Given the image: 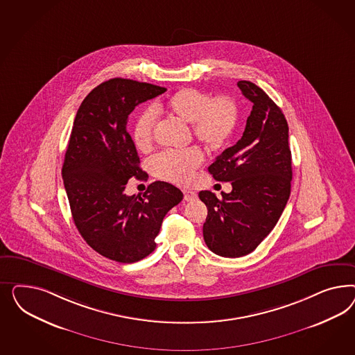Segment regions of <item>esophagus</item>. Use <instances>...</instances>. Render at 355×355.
I'll list each match as a JSON object with an SVG mask.
<instances>
[{"label": "esophagus", "mask_w": 355, "mask_h": 355, "mask_svg": "<svg viewBox=\"0 0 355 355\" xmlns=\"http://www.w3.org/2000/svg\"><path fill=\"white\" fill-rule=\"evenodd\" d=\"M183 193H184V200L186 202H193V200L198 198V193H195V191H191V190H184Z\"/></svg>", "instance_id": "esophagus-1"}]
</instances>
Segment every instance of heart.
Segmentation results:
<instances>
[{"instance_id": "b5f03b06", "label": "heart", "mask_w": 355, "mask_h": 355, "mask_svg": "<svg viewBox=\"0 0 355 355\" xmlns=\"http://www.w3.org/2000/svg\"><path fill=\"white\" fill-rule=\"evenodd\" d=\"M156 110H159L156 107ZM162 110L173 117L191 123L195 139L208 150H217L226 146L236 131L239 110L233 97L211 98L196 88H182L166 100ZM157 126V114L153 109L140 113L132 128V141L139 150H150ZM205 162V155L199 148L184 150H164L156 155L152 162V172L156 177L178 183L191 182L196 169Z\"/></svg>"}]
</instances>
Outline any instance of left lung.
I'll return each mask as SVG.
<instances>
[{"label":"left lung","mask_w":355,"mask_h":355,"mask_svg":"<svg viewBox=\"0 0 355 355\" xmlns=\"http://www.w3.org/2000/svg\"><path fill=\"white\" fill-rule=\"evenodd\" d=\"M236 86L252 110L242 138L208 168L216 181L232 183L233 190L220 199L207 190L199 193L208 209L205 245L224 258L248 255L272 232L289 200L293 175L284 113L257 85L239 80Z\"/></svg>","instance_id":"left-lung-1"}]
</instances>
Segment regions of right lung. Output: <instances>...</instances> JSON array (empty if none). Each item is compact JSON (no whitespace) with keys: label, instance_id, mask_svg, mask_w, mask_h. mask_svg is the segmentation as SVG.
<instances>
[{"label":"right lung","instance_id":"right-lung-1","mask_svg":"<svg viewBox=\"0 0 355 355\" xmlns=\"http://www.w3.org/2000/svg\"><path fill=\"white\" fill-rule=\"evenodd\" d=\"M165 91L123 78L98 85L76 112L64 153L62 177L76 229L96 252L119 263L148 257L164 217L183 199L180 189L162 181L143 196L125 193L131 177H147L126 130L129 114Z\"/></svg>","mask_w":355,"mask_h":355}]
</instances>
